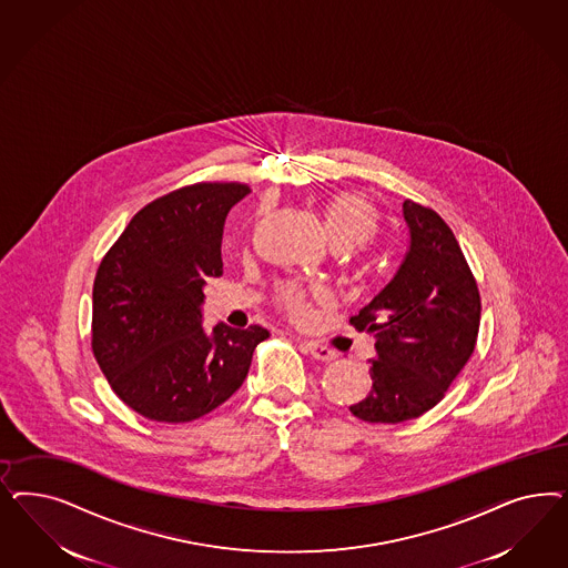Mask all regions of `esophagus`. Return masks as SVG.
Instances as JSON below:
<instances>
[{"label":"esophagus","mask_w":568,"mask_h":568,"mask_svg":"<svg viewBox=\"0 0 568 568\" xmlns=\"http://www.w3.org/2000/svg\"><path fill=\"white\" fill-rule=\"evenodd\" d=\"M303 348H305V353H310L312 357L320 359V362H334V359L338 357L336 351L324 347V345H320V343H315V341H305Z\"/></svg>","instance_id":"obj_1"}]
</instances>
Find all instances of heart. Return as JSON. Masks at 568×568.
I'll return each mask as SVG.
<instances>
[{
  "label": "heart",
  "mask_w": 568,
  "mask_h": 568,
  "mask_svg": "<svg viewBox=\"0 0 568 568\" xmlns=\"http://www.w3.org/2000/svg\"><path fill=\"white\" fill-rule=\"evenodd\" d=\"M326 227L329 239L338 246L355 248L367 244L378 234V215L372 202L359 194H338L328 202L326 211ZM280 303L286 312L301 317L307 312V293L303 286L288 282L280 288Z\"/></svg>",
  "instance_id": "obj_1"
}]
</instances>
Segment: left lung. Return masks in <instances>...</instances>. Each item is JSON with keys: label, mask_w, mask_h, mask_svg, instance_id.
Wrapping results in <instances>:
<instances>
[{"label": "left lung", "mask_w": 568, "mask_h": 568, "mask_svg": "<svg viewBox=\"0 0 568 568\" xmlns=\"http://www.w3.org/2000/svg\"><path fill=\"white\" fill-rule=\"evenodd\" d=\"M409 246L393 280L348 320L376 336L372 393L351 405L366 422L414 420L433 409L475 351L480 296L449 225L403 202Z\"/></svg>", "instance_id": "obj_1"}]
</instances>
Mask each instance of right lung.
I'll list each match as a JSON object with an SVG mask.
<instances>
[{"instance_id": "1", "label": "right lung", "mask_w": 568, "mask_h": 568, "mask_svg": "<svg viewBox=\"0 0 568 568\" xmlns=\"http://www.w3.org/2000/svg\"><path fill=\"white\" fill-rule=\"evenodd\" d=\"M244 183H194L146 204L93 280L92 348L119 399L154 422H190L239 390L261 326L202 328L209 277L223 274L221 239Z\"/></svg>"}]
</instances>
